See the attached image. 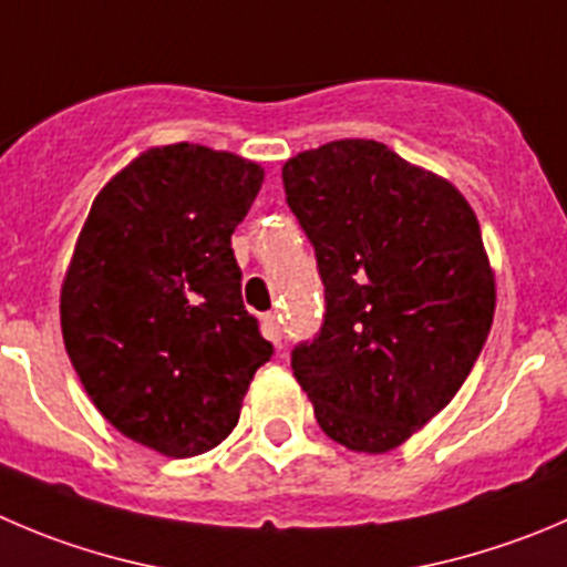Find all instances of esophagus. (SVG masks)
Here are the masks:
<instances>
[{"mask_svg": "<svg viewBox=\"0 0 567 567\" xmlns=\"http://www.w3.org/2000/svg\"><path fill=\"white\" fill-rule=\"evenodd\" d=\"M261 331H264V337L269 339V342L278 344V348H280V339H284V328H280V317L264 315V317H261Z\"/></svg>", "mask_w": 567, "mask_h": 567, "instance_id": "obj_1", "label": "esophagus"}]
</instances>
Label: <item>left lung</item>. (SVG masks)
Here are the masks:
<instances>
[{
	"label": "left lung",
	"mask_w": 567,
	"mask_h": 567,
	"mask_svg": "<svg viewBox=\"0 0 567 567\" xmlns=\"http://www.w3.org/2000/svg\"><path fill=\"white\" fill-rule=\"evenodd\" d=\"M280 175L326 287L295 379L331 440L386 454L449 406L487 342L495 275L478 219L445 177L373 138L306 150Z\"/></svg>",
	"instance_id": "8db88e82"
}]
</instances>
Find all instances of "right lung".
<instances>
[{
  "label": "right lung",
  "instance_id": "add662e5",
  "mask_svg": "<svg viewBox=\"0 0 567 567\" xmlns=\"http://www.w3.org/2000/svg\"><path fill=\"white\" fill-rule=\"evenodd\" d=\"M261 183L234 153L147 150L94 197L63 278V344L85 392L113 429L172 460L217 449L272 355L230 247Z\"/></svg>",
  "mask_w": 567,
  "mask_h": 567
}]
</instances>
